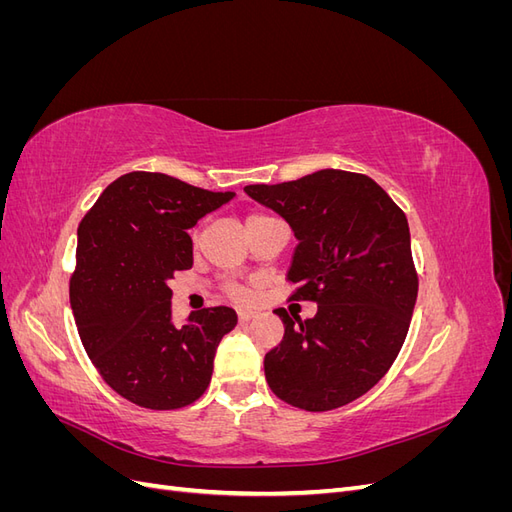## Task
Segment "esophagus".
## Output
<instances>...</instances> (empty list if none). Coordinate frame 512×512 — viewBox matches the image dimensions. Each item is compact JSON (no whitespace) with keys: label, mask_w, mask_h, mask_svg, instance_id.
<instances>
[{"label":"esophagus","mask_w":512,"mask_h":512,"mask_svg":"<svg viewBox=\"0 0 512 512\" xmlns=\"http://www.w3.org/2000/svg\"><path fill=\"white\" fill-rule=\"evenodd\" d=\"M237 316H239V322H250L252 318L258 316V312H254V309H239Z\"/></svg>","instance_id":"obj_1"}]
</instances>
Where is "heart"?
Instances as JSON below:
<instances>
[{
	"instance_id": "heart-1",
	"label": "heart",
	"mask_w": 512,
	"mask_h": 512,
	"mask_svg": "<svg viewBox=\"0 0 512 512\" xmlns=\"http://www.w3.org/2000/svg\"><path fill=\"white\" fill-rule=\"evenodd\" d=\"M262 218H267V215L252 213L250 218H247V224H254L256 220H262ZM226 292H228V297L235 299V301H245L247 297H250V288L243 286V284H230V286L226 288Z\"/></svg>"
}]
</instances>
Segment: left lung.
I'll return each instance as SVG.
<instances>
[{
	"label": "left lung",
	"instance_id": "left-lung-1",
	"mask_svg": "<svg viewBox=\"0 0 512 512\" xmlns=\"http://www.w3.org/2000/svg\"><path fill=\"white\" fill-rule=\"evenodd\" d=\"M245 192L299 239L290 299L318 303L299 324L275 309L284 337L265 354L271 391L307 412L342 408L378 384L406 342L418 294L406 213L371 177L335 168Z\"/></svg>",
	"mask_w": 512,
	"mask_h": 512
}]
</instances>
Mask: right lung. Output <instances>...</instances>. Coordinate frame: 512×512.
Returning a JSON list of instances; mask_svg holds the SVG:
<instances>
[{
    "label": "right lung",
    "mask_w": 512,
    "mask_h": 512,
    "mask_svg": "<svg viewBox=\"0 0 512 512\" xmlns=\"http://www.w3.org/2000/svg\"><path fill=\"white\" fill-rule=\"evenodd\" d=\"M235 192H209L162 173L121 175L79 224L70 305L102 380L132 404L177 410L207 391L213 356L235 329L226 305L170 322L168 282L192 267V228Z\"/></svg>",
    "instance_id": "add662e5"
}]
</instances>
